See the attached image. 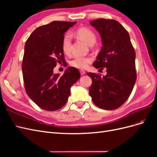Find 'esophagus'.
<instances>
[{
	"mask_svg": "<svg viewBox=\"0 0 157 157\" xmlns=\"http://www.w3.org/2000/svg\"><path fill=\"white\" fill-rule=\"evenodd\" d=\"M80 75H84L86 74V72H85L84 70H80Z\"/></svg>",
	"mask_w": 157,
	"mask_h": 157,
	"instance_id": "1",
	"label": "esophagus"
}]
</instances>
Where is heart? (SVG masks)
Here are the masks:
<instances>
[{"label":"heart","instance_id":"heart-1","mask_svg":"<svg viewBox=\"0 0 157 157\" xmlns=\"http://www.w3.org/2000/svg\"><path fill=\"white\" fill-rule=\"evenodd\" d=\"M77 35L80 39H82L89 45H93L96 41V35L94 31L87 27H80L76 31ZM71 36L69 34H66L62 40L61 47L65 54H69L71 52ZM93 58L90 56H77L71 60L70 65L75 68L84 69L87 68L92 62Z\"/></svg>","mask_w":157,"mask_h":157}]
</instances>
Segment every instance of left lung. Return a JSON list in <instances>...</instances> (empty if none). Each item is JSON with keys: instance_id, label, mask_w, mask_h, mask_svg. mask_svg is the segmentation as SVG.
Listing matches in <instances>:
<instances>
[{"instance_id": "1", "label": "left lung", "mask_w": 157, "mask_h": 157, "mask_svg": "<svg viewBox=\"0 0 157 157\" xmlns=\"http://www.w3.org/2000/svg\"><path fill=\"white\" fill-rule=\"evenodd\" d=\"M90 24L101 35L103 44L93 66L99 70L105 67L107 75L86 73L92 80L89 94L98 107L113 110L127 100L134 88L136 52L129 34L119 22L102 18Z\"/></svg>"}]
</instances>
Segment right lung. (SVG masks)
<instances>
[{"label":"right lung","mask_w":157,"mask_h":157,"mask_svg":"<svg viewBox=\"0 0 157 157\" xmlns=\"http://www.w3.org/2000/svg\"><path fill=\"white\" fill-rule=\"evenodd\" d=\"M76 23L52 21L37 27L26 41L22 63L25 91L44 110L62 107L70 96L71 87L80 77L78 70L73 67L62 76L53 71L57 63L65 61L61 43L65 33Z\"/></svg>","instance_id":"add662e5"}]
</instances>
